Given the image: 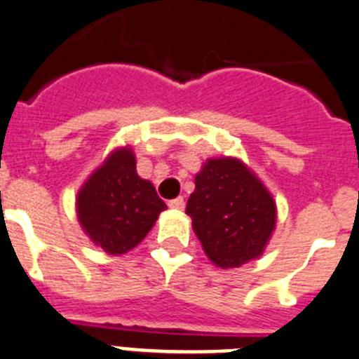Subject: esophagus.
<instances>
[{"instance_id": "esophagus-1", "label": "esophagus", "mask_w": 359, "mask_h": 359, "mask_svg": "<svg viewBox=\"0 0 359 359\" xmlns=\"http://www.w3.org/2000/svg\"><path fill=\"white\" fill-rule=\"evenodd\" d=\"M170 209H175V210H184V207H186V202H184V198H175V200H170L168 202Z\"/></svg>"}]
</instances>
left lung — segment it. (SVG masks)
<instances>
[{
	"label": "left lung",
	"instance_id": "left-lung-1",
	"mask_svg": "<svg viewBox=\"0 0 359 359\" xmlns=\"http://www.w3.org/2000/svg\"><path fill=\"white\" fill-rule=\"evenodd\" d=\"M186 214L205 255L221 269L259 259L276 226V203L236 157L207 159L195 177Z\"/></svg>",
	"mask_w": 359,
	"mask_h": 359
}]
</instances>
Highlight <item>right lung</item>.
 Listing matches in <instances>:
<instances>
[{
    "instance_id": "add662e5",
    "label": "right lung",
    "mask_w": 359,
    "mask_h": 359,
    "mask_svg": "<svg viewBox=\"0 0 359 359\" xmlns=\"http://www.w3.org/2000/svg\"><path fill=\"white\" fill-rule=\"evenodd\" d=\"M164 209L166 203L152 182L136 173V157L129 147L113 150L76 198L83 230L109 255H123L138 246Z\"/></svg>"
}]
</instances>
